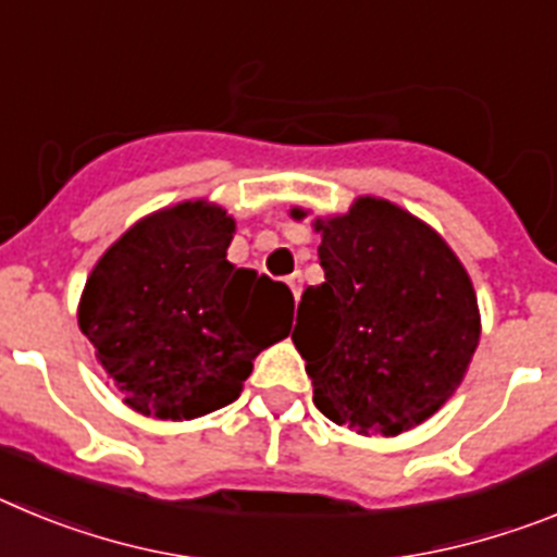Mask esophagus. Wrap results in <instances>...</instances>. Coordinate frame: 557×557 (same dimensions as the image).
Listing matches in <instances>:
<instances>
[{
    "instance_id": "obj_1",
    "label": "esophagus",
    "mask_w": 557,
    "mask_h": 557,
    "mask_svg": "<svg viewBox=\"0 0 557 557\" xmlns=\"http://www.w3.org/2000/svg\"><path fill=\"white\" fill-rule=\"evenodd\" d=\"M287 284H289V289H293L295 301H298V295H301V284H304L301 273H293V275H287Z\"/></svg>"
}]
</instances>
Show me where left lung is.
<instances>
[{
	"label": "left lung",
	"instance_id": "8db88e82",
	"mask_svg": "<svg viewBox=\"0 0 557 557\" xmlns=\"http://www.w3.org/2000/svg\"><path fill=\"white\" fill-rule=\"evenodd\" d=\"M314 228L326 278L304 289L293 329L314 407L362 435H398L444 405L469 368L480 343L469 273L430 225L387 200L359 198Z\"/></svg>",
	"mask_w": 557,
	"mask_h": 557
}]
</instances>
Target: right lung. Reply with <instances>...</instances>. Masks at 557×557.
Listing matches in <instances>:
<instances>
[{
	"mask_svg": "<svg viewBox=\"0 0 557 557\" xmlns=\"http://www.w3.org/2000/svg\"><path fill=\"white\" fill-rule=\"evenodd\" d=\"M234 220L203 200L156 211L88 275L81 332L133 410L198 418L231 405L253 357L293 329L287 284L234 268Z\"/></svg>",
	"mask_w": 557,
	"mask_h": 557,
	"instance_id": "obj_1",
	"label": "right lung"
}]
</instances>
